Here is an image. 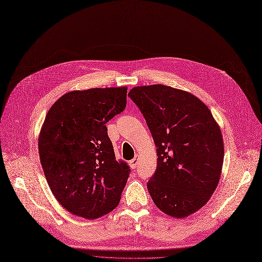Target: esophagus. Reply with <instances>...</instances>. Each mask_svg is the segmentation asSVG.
Here are the masks:
<instances>
[{"mask_svg":"<svg viewBox=\"0 0 262 262\" xmlns=\"http://www.w3.org/2000/svg\"><path fill=\"white\" fill-rule=\"evenodd\" d=\"M139 161H140V157H139L138 155H136V156H135V158H134L133 160H130V161H129V166H130V168L135 169V168L137 167V165H138Z\"/></svg>","mask_w":262,"mask_h":262,"instance_id":"esophagus-1","label":"esophagus"}]
</instances>
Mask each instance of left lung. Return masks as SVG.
Here are the masks:
<instances>
[{"mask_svg": "<svg viewBox=\"0 0 262 262\" xmlns=\"http://www.w3.org/2000/svg\"><path fill=\"white\" fill-rule=\"evenodd\" d=\"M157 146L158 165L147 183L156 206L176 219L204 207L219 185L224 140L209 107L191 93L164 84L133 88Z\"/></svg>", "mask_w": 262, "mask_h": 262, "instance_id": "left-lung-1", "label": "left lung"}]
</instances>
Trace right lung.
Wrapping results in <instances>:
<instances>
[{
    "label": "right lung",
    "mask_w": 262,
    "mask_h": 262,
    "mask_svg": "<svg viewBox=\"0 0 262 262\" xmlns=\"http://www.w3.org/2000/svg\"><path fill=\"white\" fill-rule=\"evenodd\" d=\"M126 86L68 92L48 111L38 135L52 193L74 215L95 220L120 202L129 167L117 162L106 122L126 106Z\"/></svg>",
    "instance_id": "1"
}]
</instances>
